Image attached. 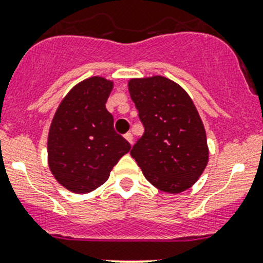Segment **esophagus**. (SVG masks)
<instances>
[{
    "label": "esophagus",
    "instance_id": "esophagus-1",
    "mask_svg": "<svg viewBox=\"0 0 263 263\" xmlns=\"http://www.w3.org/2000/svg\"><path fill=\"white\" fill-rule=\"evenodd\" d=\"M124 137H126V140H127V141H128L129 144L134 143V136H132L131 132H127V134L124 135Z\"/></svg>",
    "mask_w": 263,
    "mask_h": 263
}]
</instances>
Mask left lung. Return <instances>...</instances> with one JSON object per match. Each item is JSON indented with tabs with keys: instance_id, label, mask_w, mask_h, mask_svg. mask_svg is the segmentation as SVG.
Listing matches in <instances>:
<instances>
[{
	"instance_id": "8db88e82",
	"label": "left lung",
	"mask_w": 263,
	"mask_h": 263,
	"mask_svg": "<svg viewBox=\"0 0 263 263\" xmlns=\"http://www.w3.org/2000/svg\"><path fill=\"white\" fill-rule=\"evenodd\" d=\"M128 89L144 126L132 158L159 191L180 193L191 188L208 165L209 149L188 93L163 76L132 79Z\"/></svg>"
}]
</instances>
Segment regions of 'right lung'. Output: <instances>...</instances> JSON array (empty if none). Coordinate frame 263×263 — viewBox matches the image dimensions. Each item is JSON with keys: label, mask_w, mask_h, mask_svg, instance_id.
<instances>
[{"label": "right lung", "mask_w": 263, "mask_h": 263, "mask_svg": "<svg viewBox=\"0 0 263 263\" xmlns=\"http://www.w3.org/2000/svg\"><path fill=\"white\" fill-rule=\"evenodd\" d=\"M111 89L112 83L100 76L79 83L63 98L51 122L49 167L58 183L73 193L102 185L131 149L115 132L114 118L106 110Z\"/></svg>", "instance_id": "add662e5"}]
</instances>
